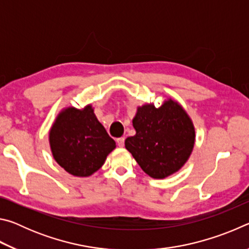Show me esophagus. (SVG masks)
Returning <instances> with one entry per match:
<instances>
[{"label": "esophagus", "instance_id": "esophagus-1", "mask_svg": "<svg viewBox=\"0 0 249 249\" xmlns=\"http://www.w3.org/2000/svg\"><path fill=\"white\" fill-rule=\"evenodd\" d=\"M124 142H125L124 137H120V138H117V140H116V142H117V145H119V147H123Z\"/></svg>", "mask_w": 249, "mask_h": 249}]
</instances>
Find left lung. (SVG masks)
<instances>
[{
    "label": "left lung",
    "instance_id": "obj_1",
    "mask_svg": "<svg viewBox=\"0 0 249 249\" xmlns=\"http://www.w3.org/2000/svg\"><path fill=\"white\" fill-rule=\"evenodd\" d=\"M136 135L125 147L151 178L163 179L178 171L195 146V127L184 109L171 99L156 108L153 104L137 108L133 120Z\"/></svg>",
    "mask_w": 249,
    "mask_h": 249
}]
</instances>
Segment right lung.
Returning a JSON list of instances; mask_svg holds the SVG:
<instances>
[{
	"mask_svg": "<svg viewBox=\"0 0 249 249\" xmlns=\"http://www.w3.org/2000/svg\"><path fill=\"white\" fill-rule=\"evenodd\" d=\"M49 142L54 160L77 177L98 171L115 148L114 140L96 119L91 105L64 109L50 129Z\"/></svg>",
	"mask_w": 249,
	"mask_h": 249,
	"instance_id": "right-lung-1",
	"label": "right lung"
}]
</instances>
